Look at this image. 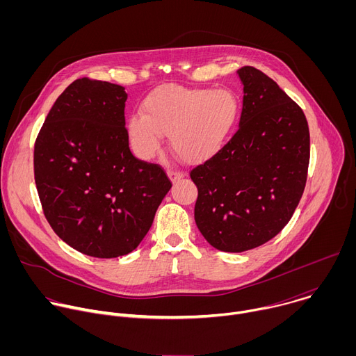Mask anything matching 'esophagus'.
I'll list each match as a JSON object with an SVG mask.
<instances>
[{
  "instance_id": "esophagus-1",
  "label": "esophagus",
  "mask_w": 356,
  "mask_h": 356,
  "mask_svg": "<svg viewBox=\"0 0 356 356\" xmlns=\"http://www.w3.org/2000/svg\"><path fill=\"white\" fill-rule=\"evenodd\" d=\"M168 176H169V179L175 183V181H177V180H180V179H183V173L181 172H179V170H173V169H170V170H168Z\"/></svg>"
}]
</instances>
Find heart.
Masks as SVG:
<instances>
[{
	"mask_svg": "<svg viewBox=\"0 0 356 356\" xmlns=\"http://www.w3.org/2000/svg\"><path fill=\"white\" fill-rule=\"evenodd\" d=\"M142 113L128 118L131 145L142 159L154 156L162 135L186 162L211 159L225 146L239 120V101L225 88L163 86L150 92Z\"/></svg>",
	"mask_w": 356,
	"mask_h": 356,
	"instance_id": "1",
	"label": "heart"
}]
</instances>
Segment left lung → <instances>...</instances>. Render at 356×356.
Returning <instances> with one entry per match:
<instances>
[{
  "label": "left lung",
  "instance_id": "obj_1",
  "mask_svg": "<svg viewBox=\"0 0 356 356\" xmlns=\"http://www.w3.org/2000/svg\"><path fill=\"white\" fill-rule=\"evenodd\" d=\"M239 128L216 156L191 170L197 228L222 252H245L290 221L307 180L310 132L294 101L265 73L245 66Z\"/></svg>",
  "mask_w": 356,
  "mask_h": 356
}]
</instances>
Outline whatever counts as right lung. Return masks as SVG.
<instances>
[{
  "label": "right lung",
  "instance_id": "1",
  "mask_svg": "<svg viewBox=\"0 0 356 356\" xmlns=\"http://www.w3.org/2000/svg\"><path fill=\"white\" fill-rule=\"evenodd\" d=\"M125 88L79 79L55 101L35 142L43 213L73 249L94 258L132 252L172 188L163 169L129 149Z\"/></svg>",
  "mask_w": 356,
  "mask_h": 356
}]
</instances>
